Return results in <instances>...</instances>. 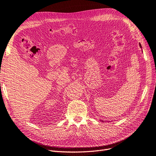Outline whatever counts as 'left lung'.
<instances>
[{"instance_id":"left-lung-1","label":"left lung","mask_w":156,"mask_h":156,"mask_svg":"<svg viewBox=\"0 0 156 156\" xmlns=\"http://www.w3.org/2000/svg\"><path fill=\"white\" fill-rule=\"evenodd\" d=\"M140 48H141V44H140Z\"/></svg>"}]
</instances>
